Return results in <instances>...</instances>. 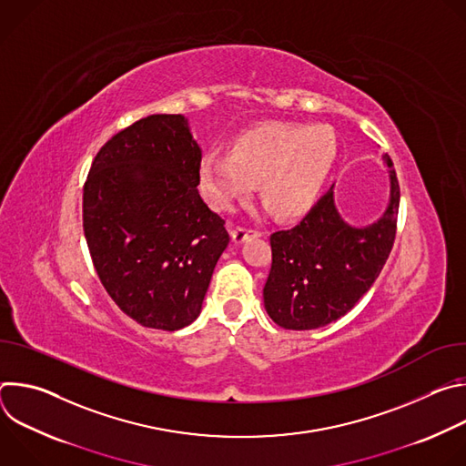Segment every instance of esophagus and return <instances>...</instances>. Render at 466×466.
Wrapping results in <instances>:
<instances>
[{
  "instance_id": "1",
  "label": "esophagus",
  "mask_w": 466,
  "mask_h": 466,
  "mask_svg": "<svg viewBox=\"0 0 466 466\" xmlns=\"http://www.w3.org/2000/svg\"><path fill=\"white\" fill-rule=\"evenodd\" d=\"M250 234H254V236H261L263 232H259V230H252V228H245V227H238L236 230H232V241H234V243H241V241H245Z\"/></svg>"
}]
</instances>
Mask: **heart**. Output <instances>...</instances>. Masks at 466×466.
<instances>
[{"label": "heart", "instance_id": "1", "mask_svg": "<svg viewBox=\"0 0 466 466\" xmlns=\"http://www.w3.org/2000/svg\"><path fill=\"white\" fill-rule=\"evenodd\" d=\"M338 137L326 125L268 121L245 128L230 153H208L198 164V187L207 203L234 210L261 180L265 201L284 218L308 212L338 158Z\"/></svg>", "mask_w": 466, "mask_h": 466}]
</instances>
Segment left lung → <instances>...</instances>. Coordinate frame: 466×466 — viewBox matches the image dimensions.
<instances>
[{"mask_svg": "<svg viewBox=\"0 0 466 466\" xmlns=\"http://www.w3.org/2000/svg\"><path fill=\"white\" fill-rule=\"evenodd\" d=\"M390 198L367 227L349 225L338 212L331 186L293 228L271 234L273 263L263 288L269 317L286 329H315L349 313L370 289L390 254L400 186L389 155Z\"/></svg>", "mask_w": 466, "mask_h": 466, "instance_id": "1", "label": "left lung"}]
</instances>
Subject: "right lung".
<instances>
[{
    "label": "right lung",
    "instance_id": "right-lung-1",
    "mask_svg": "<svg viewBox=\"0 0 466 466\" xmlns=\"http://www.w3.org/2000/svg\"><path fill=\"white\" fill-rule=\"evenodd\" d=\"M201 147L182 114H153L96 155L83 228L96 273L117 308L166 331L201 313L230 238L198 195Z\"/></svg>",
    "mask_w": 466,
    "mask_h": 466
}]
</instances>
